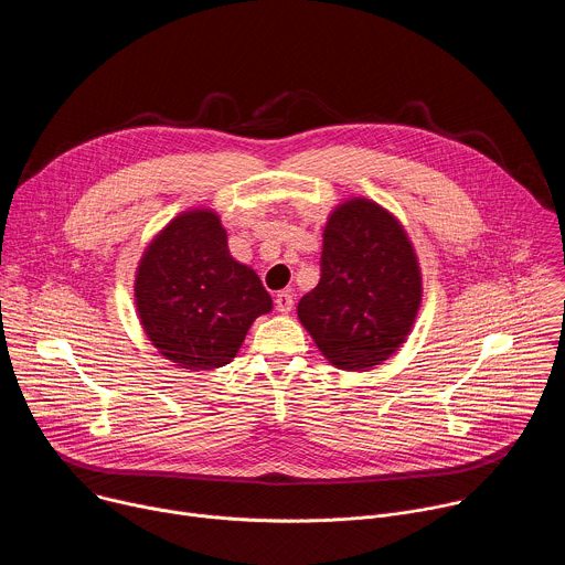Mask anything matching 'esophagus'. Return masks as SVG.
Here are the masks:
<instances>
[{
    "mask_svg": "<svg viewBox=\"0 0 565 565\" xmlns=\"http://www.w3.org/2000/svg\"><path fill=\"white\" fill-rule=\"evenodd\" d=\"M295 306V297L290 290H281L277 297H275V308L281 312V315H288Z\"/></svg>",
    "mask_w": 565,
    "mask_h": 565,
    "instance_id": "esophagus-1",
    "label": "esophagus"
}]
</instances>
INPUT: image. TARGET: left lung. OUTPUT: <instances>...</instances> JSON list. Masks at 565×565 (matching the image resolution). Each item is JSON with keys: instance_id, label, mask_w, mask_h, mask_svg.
Listing matches in <instances>:
<instances>
[{"instance_id": "left-lung-1", "label": "left lung", "mask_w": 565, "mask_h": 565, "mask_svg": "<svg viewBox=\"0 0 565 565\" xmlns=\"http://www.w3.org/2000/svg\"><path fill=\"white\" fill-rule=\"evenodd\" d=\"M319 284L297 303L301 327L333 366L366 371L412 333L423 277L399 221L369 199L333 210L324 227Z\"/></svg>"}]
</instances>
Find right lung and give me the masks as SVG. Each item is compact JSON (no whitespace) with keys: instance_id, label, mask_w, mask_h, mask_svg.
<instances>
[{"instance_id":"1","label":"right lung","mask_w":565,"mask_h":565,"mask_svg":"<svg viewBox=\"0 0 565 565\" xmlns=\"http://www.w3.org/2000/svg\"><path fill=\"white\" fill-rule=\"evenodd\" d=\"M134 297L149 342L179 369L232 362L273 299L257 273L234 262L212 210H190L160 230L136 270Z\"/></svg>"}]
</instances>
